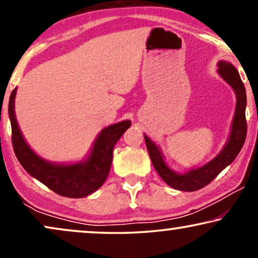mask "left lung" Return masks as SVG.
Returning <instances> with one entry per match:
<instances>
[{
  "mask_svg": "<svg viewBox=\"0 0 258 258\" xmlns=\"http://www.w3.org/2000/svg\"><path fill=\"white\" fill-rule=\"evenodd\" d=\"M217 67V74L232 88L236 95L235 115L232 118L229 139L217 156L203 164L202 167L191 168L184 172L175 171L165 162L160 147L144 134V141H146L148 153H149L154 168L156 169L161 178L176 190L196 191L209 184L223 169L234 162L244 144L246 136V94L244 84L239 77L237 69L230 62L222 59V61H218Z\"/></svg>",
  "mask_w": 258,
  "mask_h": 258,
  "instance_id": "obj_1",
  "label": "left lung"
}]
</instances>
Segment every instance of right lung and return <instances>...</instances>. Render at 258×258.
I'll return each mask as SVG.
<instances>
[{
    "label": "right lung",
    "instance_id": "obj_1",
    "mask_svg": "<svg viewBox=\"0 0 258 258\" xmlns=\"http://www.w3.org/2000/svg\"><path fill=\"white\" fill-rule=\"evenodd\" d=\"M16 91L17 88L10 95L8 114L14 151L24 170L52 191L70 199L86 197L101 188L110 171L115 144L130 128L132 121L125 119L102 129L88 156L82 161L73 163L49 162L31 149L21 133L15 115Z\"/></svg>",
    "mask_w": 258,
    "mask_h": 258
}]
</instances>
